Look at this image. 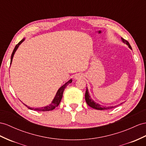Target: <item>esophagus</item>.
<instances>
[{"instance_id": "obj_1", "label": "esophagus", "mask_w": 146, "mask_h": 146, "mask_svg": "<svg viewBox=\"0 0 146 146\" xmlns=\"http://www.w3.org/2000/svg\"><path fill=\"white\" fill-rule=\"evenodd\" d=\"M83 78V74H82V73H77V74H76L75 75H74V80H80V79H81V78Z\"/></svg>"}]
</instances>
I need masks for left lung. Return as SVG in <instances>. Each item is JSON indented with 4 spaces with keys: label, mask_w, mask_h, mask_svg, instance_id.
<instances>
[{
    "label": "left lung",
    "mask_w": 146,
    "mask_h": 146,
    "mask_svg": "<svg viewBox=\"0 0 146 146\" xmlns=\"http://www.w3.org/2000/svg\"><path fill=\"white\" fill-rule=\"evenodd\" d=\"M122 41L124 43H125L126 44H127L128 46V47H129V48L132 50V48L131 47L129 43L126 40L124 39L123 38H121ZM85 100H86V102L88 104V105L89 106H90L91 107L93 108V109H96V110H107V109H113V108L117 107V106H114V107H112V106H110V107H104L102 106L101 105H100L99 104H97L96 102H95L94 100H93L91 98L90 96H89V92L88 90V88L86 89V93H85Z\"/></svg>",
    "instance_id": "left-lung-1"
}]
</instances>
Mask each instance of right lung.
<instances>
[{
  "mask_svg": "<svg viewBox=\"0 0 146 146\" xmlns=\"http://www.w3.org/2000/svg\"><path fill=\"white\" fill-rule=\"evenodd\" d=\"M25 40V39H23L21 41H20L19 42H18V44L16 45V46L15 47L14 49L13 50V52L12 54V55H11V60H10V65L11 63H12V59H13V55L15 54V53L16 50H17L18 47H19L20 45ZM72 82V80L71 79L67 83H66L65 84H63L62 87L58 89V90L57 91V93H56V95L55 96V98L54 99V100H52V103L50 104V105H48L47 106H46L44 107H40V108H31V107H29L28 106H27V105H25L27 106L29 109L30 110H36V111H50V110H54L55 107H57L58 105L60 103V101L62 100V96H63V91H64V89L65 88L68 86L70 83H71Z\"/></svg>",
  "mask_w": 146,
  "mask_h": 146,
  "instance_id": "add662e5",
  "label": "right lung"
}]
</instances>
